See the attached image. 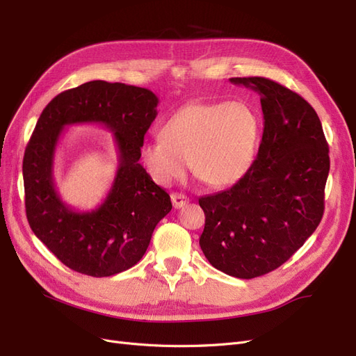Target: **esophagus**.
I'll return each mask as SVG.
<instances>
[{"label": "esophagus", "mask_w": 356, "mask_h": 356, "mask_svg": "<svg viewBox=\"0 0 356 356\" xmlns=\"http://www.w3.org/2000/svg\"><path fill=\"white\" fill-rule=\"evenodd\" d=\"M170 200H172V204H174L175 209L186 207V204L190 202V199L186 195H182V193H172Z\"/></svg>", "instance_id": "1"}]
</instances>
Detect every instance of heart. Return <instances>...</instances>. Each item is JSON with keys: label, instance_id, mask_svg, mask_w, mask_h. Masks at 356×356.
I'll use <instances>...</instances> for the list:
<instances>
[{"label": "heart", "instance_id": "obj_1", "mask_svg": "<svg viewBox=\"0 0 356 356\" xmlns=\"http://www.w3.org/2000/svg\"><path fill=\"white\" fill-rule=\"evenodd\" d=\"M260 126L242 102H193L172 114L160 138L141 148V159L159 184L184 177L187 161L203 184L213 188L238 182L252 165Z\"/></svg>", "mask_w": 356, "mask_h": 356}]
</instances>
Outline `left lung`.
<instances>
[{"instance_id": "left-lung-1", "label": "left lung", "mask_w": 356, "mask_h": 356, "mask_svg": "<svg viewBox=\"0 0 356 356\" xmlns=\"http://www.w3.org/2000/svg\"><path fill=\"white\" fill-rule=\"evenodd\" d=\"M230 83L260 95L264 131L257 159L229 190L199 199L208 261L239 279L275 270L316 230L324 215L328 144L312 105L264 77Z\"/></svg>"}]
</instances>
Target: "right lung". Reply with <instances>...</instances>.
Listing matches in <instances>:
<instances>
[{
  "mask_svg": "<svg viewBox=\"0 0 356 356\" xmlns=\"http://www.w3.org/2000/svg\"><path fill=\"white\" fill-rule=\"evenodd\" d=\"M157 104L148 89L95 80L59 93L38 118L24 156L26 218L37 238L75 272L104 277L131 268L172 209L168 193L139 163ZM92 122L115 134L119 166L100 207L75 211L54 187L52 161L63 128Z\"/></svg>",
  "mask_w": 356,
  "mask_h": 356,
  "instance_id": "right-lung-1",
  "label": "right lung"
}]
</instances>
